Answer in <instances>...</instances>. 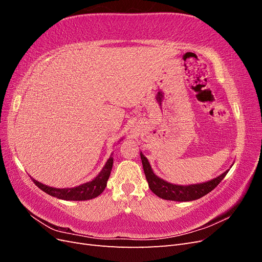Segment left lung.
I'll use <instances>...</instances> for the list:
<instances>
[{
    "instance_id": "8db88e82",
    "label": "left lung",
    "mask_w": 262,
    "mask_h": 262,
    "mask_svg": "<svg viewBox=\"0 0 262 262\" xmlns=\"http://www.w3.org/2000/svg\"><path fill=\"white\" fill-rule=\"evenodd\" d=\"M140 155H141L142 165H143L144 173H145L146 180L148 182L149 189L152 190L153 193H155L157 196L162 198L164 200L186 202V201L200 199V198H202L203 195L211 192L212 190L215 188L222 180H223V178L226 176V173L229 170L227 169L216 178H213L205 182H201V184H193V185H187V186L173 185L155 175L152 167H150L147 158L142 152L140 153Z\"/></svg>"
}]
</instances>
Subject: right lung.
Here are the masks:
<instances>
[{"mask_svg": "<svg viewBox=\"0 0 262 262\" xmlns=\"http://www.w3.org/2000/svg\"><path fill=\"white\" fill-rule=\"evenodd\" d=\"M113 164H114V158L112 153V155H110V157L108 158V161L106 162L105 166L102 167L101 171L92 181L85 182V184L72 187V188H54V187L43 185L34 178L31 179L34 180V184L38 188H40L42 191L52 196L58 198V199L67 200V201L91 200V199H94V198L98 196L105 190L107 186V181L110 176V172H112Z\"/></svg>", "mask_w": 262, "mask_h": 262, "instance_id": "right-lung-1", "label": "right lung"}]
</instances>
